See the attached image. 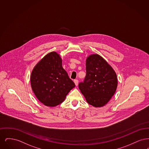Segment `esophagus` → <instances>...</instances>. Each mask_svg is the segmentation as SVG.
Here are the masks:
<instances>
[{
    "label": "esophagus",
    "instance_id": "34e87169",
    "mask_svg": "<svg viewBox=\"0 0 149 149\" xmlns=\"http://www.w3.org/2000/svg\"><path fill=\"white\" fill-rule=\"evenodd\" d=\"M74 83H75V85H76V86H78V83H79L78 80H77V79H75V80H74Z\"/></svg>",
    "mask_w": 149,
    "mask_h": 149
}]
</instances>
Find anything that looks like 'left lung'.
Masks as SVG:
<instances>
[{"mask_svg":"<svg viewBox=\"0 0 149 149\" xmlns=\"http://www.w3.org/2000/svg\"><path fill=\"white\" fill-rule=\"evenodd\" d=\"M117 84L115 71L103 58L93 54L86 58V76L79 88L89 104L104 106L114 94Z\"/></svg>","mask_w":149,"mask_h":149,"instance_id":"8db88e82","label":"left lung"}]
</instances>
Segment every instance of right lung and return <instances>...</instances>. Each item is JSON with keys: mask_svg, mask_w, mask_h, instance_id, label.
I'll return each mask as SVG.
<instances>
[{"mask_svg": "<svg viewBox=\"0 0 149 149\" xmlns=\"http://www.w3.org/2000/svg\"><path fill=\"white\" fill-rule=\"evenodd\" d=\"M31 84L36 97L45 106L61 103L75 85L62 66L58 54L52 52L37 64L31 73Z\"/></svg>", "mask_w": 149, "mask_h": 149, "instance_id": "right-lung-1", "label": "right lung"}]
</instances>
